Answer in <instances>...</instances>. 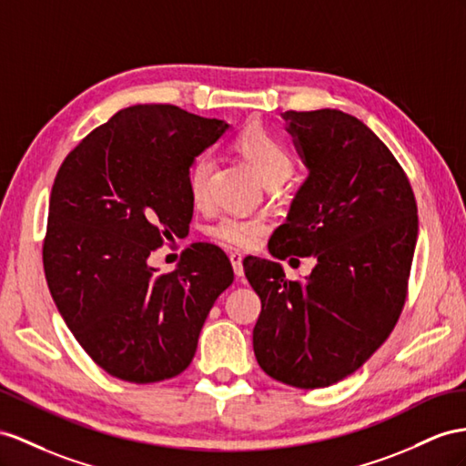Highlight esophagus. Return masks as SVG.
<instances>
[{"label": "esophagus", "mask_w": 466, "mask_h": 466, "mask_svg": "<svg viewBox=\"0 0 466 466\" xmlns=\"http://www.w3.org/2000/svg\"><path fill=\"white\" fill-rule=\"evenodd\" d=\"M230 261H232V268H234V273L238 278L244 276V266H242V254L238 252H232L230 254Z\"/></svg>", "instance_id": "1"}]
</instances>
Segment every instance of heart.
<instances>
[{
  "label": "heart",
  "mask_w": 466,
  "mask_h": 466,
  "mask_svg": "<svg viewBox=\"0 0 466 466\" xmlns=\"http://www.w3.org/2000/svg\"><path fill=\"white\" fill-rule=\"evenodd\" d=\"M238 149L242 151L248 163L254 167L261 181L269 185H281L288 181L295 169L293 155L288 146L271 131L259 126L246 127L238 136ZM214 171V157L210 153H202L188 167L187 185L190 198L195 205L205 207L210 200V177ZM210 236L222 246L228 248H252L259 238L268 232V224L261 218L238 217V214H224L210 226Z\"/></svg>",
  "instance_id": "b5f03b06"
}]
</instances>
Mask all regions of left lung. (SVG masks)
<instances>
[{
    "label": "left lung",
    "mask_w": 466,
    "mask_h": 466,
    "mask_svg": "<svg viewBox=\"0 0 466 466\" xmlns=\"http://www.w3.org/2000/svg\"><path fill=\"white\" fill-rule=\"evenodd\" d=\"M285 119L309 178L269 252L278 259L315 256L317 266L305 281L288 279L264 258H246L244 271L261 299L258 364L283 384L315 390L354 374L396 327L408 297L417 202L398 159L358 117L327 108L289 110Z\"/></svg>",
    "instance_id": "8db88e82"
}]
</instances>
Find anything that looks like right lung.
<instances>
[{
  "label": "right lung",
  "mask_w": 466,
  "mask_h": 466,
  "mask_svg": "<svg viewBox=\"0 0 466 466\" xmlns=\"http://www.w3.org/2000/svg\"><path fill=\"white\" fill-rule=\"evenodd\" d=\"M228 124L173 104H137L92 129L55 177L43 266L80 347L110 376L151 384L181 374L234 281L228 256L200 242L178 268L147 258L193 218L187 173Z\"/></svg>",
  "instance_id": "right-lung-1"
}]
</instances>
